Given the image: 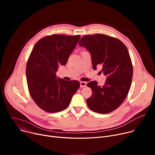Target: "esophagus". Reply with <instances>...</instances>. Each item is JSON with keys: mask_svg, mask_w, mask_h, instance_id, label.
<instances>
[{"mask_svg": "<svg viewBox=\"0 0 155 155\" xmlns=\"http://www.w3.org/2000/svg\"><path fill=\"white\" fill-rule=\"evenodd\" d=\"M80 87H85V86H86V85H87V83H86V82H84V81H80Z\"/></svg>", "mask_w": 155, "mask_h": 155, "instance_id": "esophagus-1", "label": "esophagus"}]
</instances>
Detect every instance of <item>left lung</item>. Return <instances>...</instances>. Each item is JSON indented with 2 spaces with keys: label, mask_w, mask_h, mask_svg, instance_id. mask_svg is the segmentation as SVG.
Segmentation results:
<instances>
[{
  "label": "left lung",
  "mask_w": 155,
  "mask_h": 155,
  "mask_svg": "<svg viewBox=\"0 0 155 155\" xmlns=\"http://www.w3.org/2000/svg\"><path fill=\"white\" fill-rule=\"evenodd\" d=\"M78 45L90 53L93 69L101 65L107 77L102 86L95 81L87 83L93 91L86 100L88 107L102 114L114 111L124 101L131 84L133 68L127 48L120 40L101 34L84 35Z\"/></svg>",
  "instance_id": "8db88e82"
}]
</instances>
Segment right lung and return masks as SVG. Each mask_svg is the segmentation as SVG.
Returning a JSON list of instances; mask_svg holds the SVG:
<instances>
[{"mask_svg": "<svg viewBox=\"0 0 155 155\" xmlns=\"http://www.w3.org/2000/svg\"><path fill=\"white\" fill-rule=\"evenodd\" d=\"M80 35L55 34L38 40L29 58L26 78L29 93L44 111L56 113L67 108L80 87L76 80L57 78L59 65H65Z\"/></svg>", "mask_w": 155, "mask_h": 155, "instance_id": "add662e5", "label": "right lung"}]
</instances>
